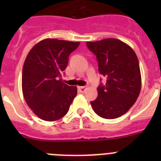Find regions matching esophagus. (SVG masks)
<instances>
[{"instance_id": "34e87169", "label": "esophagus", "mask_w": 161, "mask_h": 161, "mask_svg": "<svg viewBox=\"0 0 161 161\" xmlns=\"http://www.w3.org/2000/svg\"><path fill=\"white\" fill-rule=\"evenodd\" d=\"M78 89H79V90L81 92V93H84L86 89H87V87L86 86H80V87H78Z\"/></svg>"}]
</instances>
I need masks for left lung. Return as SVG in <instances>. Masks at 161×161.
I'll return each mask as SVG.
<instances>
[{
    "label": "left lung",
    "mask_w": 161,
    "mask_h": 161,
    "mask_svg": "<svg viewBox=\"0 0 161 161\" xmlns=\"http://www.w3.org/2000/svg\"><path fill=\"white\" fill-rule=\"evenodd\" d=\"M86 45L96 55L98 70L106 77L97 88V97L90 102L93 110L107 119L128 111L141 89V73L137 55L131 47L116 38H106Z\"/></svg>",
    "instance_id": "1"
}]
</instances>
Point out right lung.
Returning a JSON list of instances; mask_svg holds the SVG:
<instances>
[{"label": "right lung", "instance_id": "add662e5", "mask_svg": "<svg viewBox=\"0 0 161 161\" xmlns=\"http://www.w3.org/2000/svg\"><path fill=\"white\" fill-rule=\"evenodd\" d=\"M80 42L46 38L30 51L22 68V87L25 102L33 112L45 121H56L68 113L77 94L76 86L61 79L68 56Z\"/></svg>", "mask_w": 161, "mask_h": 161}]
</instances>
